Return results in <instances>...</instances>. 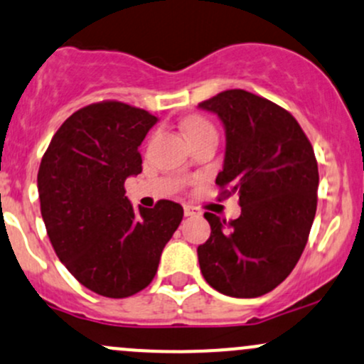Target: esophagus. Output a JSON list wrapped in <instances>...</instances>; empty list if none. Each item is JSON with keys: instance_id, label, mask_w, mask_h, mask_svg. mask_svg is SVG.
Masks as SVG:
<instances>
[{"instance_id": "obj_1", "label": "esophagus", "mask_w": 364, "mask_h": 364, "mask_svg": "<svg viewBox=\"0 0 364 364\" xmlns=\"http://www.w3.org/2000/svg\"><path fill=\"white\" fill-rule=\"evenodd\" d=\"M185 215L186 218H195V215H200V209L193 205H185Z\"/></svg>"}]
</instances>
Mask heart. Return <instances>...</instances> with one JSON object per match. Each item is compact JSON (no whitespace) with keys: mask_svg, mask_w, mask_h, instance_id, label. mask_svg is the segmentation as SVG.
<instances>
[{"mask_svg":"<svg viewBox=\"0 0 364 364\" xmlns=\"http://www.w3.org/2000/svg\"><path fill=\"white\" fill-rule=\"evenodd\" d=\"M185 127H186V136H188V134L202 133V131L213 129V127H210V124L207 122V121H203L202 117H191V119H188V121H186V124H185Z\"/></svg>","mask_w":364,"mask_h":364,"instance_id":"heart-1","label":"heart"}]
</instances>
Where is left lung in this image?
Masks as SVG:
<instances>
[{
    "label": "left lung",
    "instance_id": "1",
    "mask_svg": "<svg viewBox=\"0 0 364 364\" xmlns=\"http://www.w3.org/2000/svg\"><path fill=\"white\" fill-rule=\"evenodd\" d=\"M223 122L226 150L215 178L237 193L242 214L226 223L205 213L210 237L198 264L213 289L237 299L277 289L304 250L318 202V164L299 122L269 100L228 90L198 103Z\"/></svg>",
    "mask_w": 364,
    "mask_h": 364
}]
</instances>
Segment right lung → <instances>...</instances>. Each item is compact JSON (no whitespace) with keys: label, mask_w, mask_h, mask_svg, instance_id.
Segmentation results:
<instances>
[{"label":"right lung","mask_w":364,"mask_h":364,"mask_svg":"<svg viewBox=\"0 0 364 364\" xmlns=\"http://www.w3.org/2000/svg\"><path fill=\"white\" fill-rule=\"evenodd\" d=\"M159 119L121 102L74 112L38 173L41 215L60 262L86 289L122 299L150 285L183 207L131 205L124 181L141 173L139 145Z\"/></svg>","instance_id":"1"}]
</instances>
